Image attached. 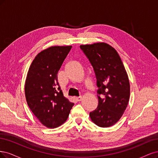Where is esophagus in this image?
<instances>
[{
    "label": "esophagus",
    "instance_id": "34e87169",
    "mask_svg": "<svg viewBox=\"0 0 158 158\" xmlns=\"http://www.w3.org/2000/svg\"><path fill=\"white\" fill-rule=\"evenodd\" d=\"M75 100H76V101L79 102V101H81V100H82V97H81V96H79V97H76Z\"/></svg>",
    "mask_w": 158,
    "mask_h": 158
}]
</instances>
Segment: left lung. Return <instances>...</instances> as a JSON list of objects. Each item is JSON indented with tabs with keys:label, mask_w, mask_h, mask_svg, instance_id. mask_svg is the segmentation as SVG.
<instances>
[{
	"label": "left lung",
	"mask_w": 158,
	"mask_h": 158,
	"mask_svg": "<svg viewBox=\"0 0 158 158\" xmlns=\"http://www.w3.org/2000/svg\"><path fill=\"white\" fill-rule=\"evenodd\" d=\"M96 78L98 104L89 116L96 125L109 127L123 115L130 97L129 77L119 55L106 43L80 46Z\"/></svg>",
	"instance_id": "obj_1"
}]
</instances>
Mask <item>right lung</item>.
I'll list each match as a JSON object with an SVG mask.
<instances>
[{"mask_svg":"<svg viewBox=\"0 0 158 158\" xmlns=\"http://www.w3.org/2000/svg\"><path fill=\"white\" fill-rule=\"evenodd\" d=\"M72 46H54L39 53L30 65L25 84L28 106L44 126L56 128L67 120L73 103L64 96L58 72Z\"/></svg>","mask_w":158,"mask_h":158,"instance_id":"right-lung-1","label":"right lung"}]
</instances>
